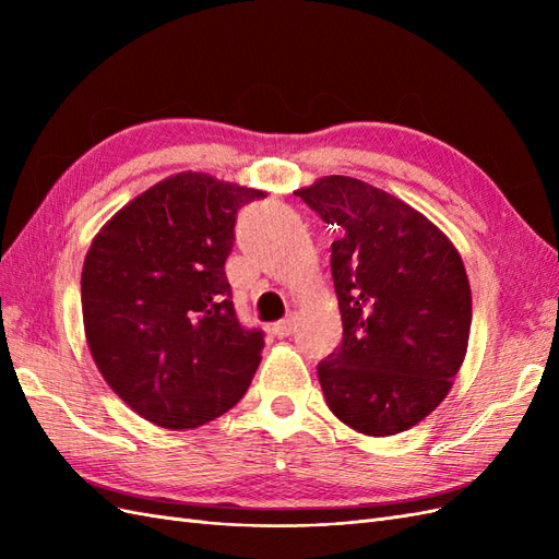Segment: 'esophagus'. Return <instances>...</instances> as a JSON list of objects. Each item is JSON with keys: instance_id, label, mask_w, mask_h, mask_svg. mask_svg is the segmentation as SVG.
<instances>
[{"instance_id": "34e87169", "label": "esophagus", "mask_w": 559, "mask_h": 559, "mask_svg": "<svg viewBox=\"0 0 559 559\" xmlns=\"http://www.w3.org/2000/svg\"><path fill=\"white\" fill-rule=\"evenodd\" d=\"M294 324H296V314H286L282 321H277V324L273 326V333L277 335V337H286V335H292V331H294Z\"/></svg>"}]
</instances>
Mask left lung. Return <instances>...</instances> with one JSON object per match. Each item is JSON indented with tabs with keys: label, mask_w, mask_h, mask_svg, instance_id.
I'll return each instance as SVG.
<instances>
[{
	"label": "left lung",
	"mask_w": 559,
	"mask_h": 559,
	"mask_svg": "<svg viewBox=\"0 0 559 559\" xmlns=\"http://www.w3.org/2000/svg\"><path fill=\"white\" fill-rule=\"evenodd\" d=\"M337 226L331 273L343 343L317 366L331 413L366 436L408 431L450 394L471 333V286L448 235L408 202L331 175L296 191Z\"/></svg>",
	"instance_id": "1"
}]
</instances>
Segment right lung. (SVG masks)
<instances>
[{"instance_id":"add662e5","label":"right lung","mask_w":559,"mask_h":559,"mask_svg":"<svg viewBox=\"0 0 559 559\" xmlns=\"http://www.w3.org/2000/svg\"><path fill=\"white\" fill-rule=\"evenodd\" d=\"M265 191L179 173L118 210L81 270L83 331L99 373L163 429L207 425L238 403L263 335L240 326L224 263L235 214Z\"/></svg>"}]
</instances>
